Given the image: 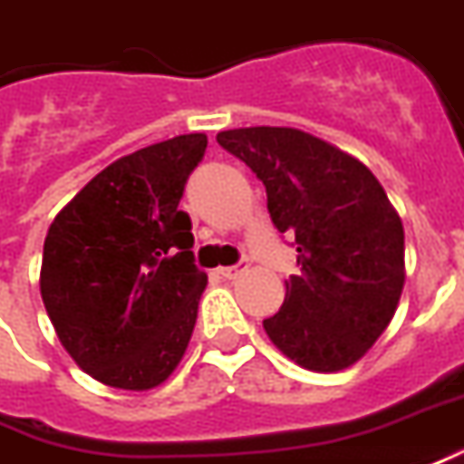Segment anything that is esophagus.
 Returning a JSON list of instances; mask_svg holds the SVG:
<instances>
[{
    "label": "esophagus",
    "instance_id": "34e87169",
    "mask_svg": "<svg viewBox=\"0 0 464 464\" xmlns=\"http://www.w3.org/2000/svg\"><path fill=\"white\" fill-rule=\"evenodd\" d=\"M248 271V261H241V264L236 266H223V268H218V274H221L223 278H238L241 274H246Z\"/></svg>",
    "mask_w": 464,
    "mask_h": 464
}]
</instances>
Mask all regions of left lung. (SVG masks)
<instances>
[{"label":"left lung","instance_id":"obj_1","mask_svg":"<svg viewBox=\"0 0 464 464\" xmlns=\"http://www.w3.org/2000/svg\"><path fill=\"white\" fill-rule=\"evenodd\" d=\"M266 188L278 233L294 236L299 276L264 319L268 339L299 367L339 372L387 329L404 286V231L367 165L294 128L216 135Z\"/></svg>","mask_w":464,"mask_h":464}]
</instances>
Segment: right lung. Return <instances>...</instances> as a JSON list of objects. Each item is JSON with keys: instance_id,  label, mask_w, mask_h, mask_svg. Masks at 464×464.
<instances>
[{"instance_id": "1", "label": "right lung", "mask_w": 464, "mask_h": 464, "mask_svg": "<svg viewBox=\"0 0 464 464\" xmlns=\"http://www.w3.org/2000/svg\"><path fill=\"white\" fill-rule=\"evenodd\" d=\"M206 145L190 132L120 158L47 231L44 309L70 356L108 387L153 390L186 354L208 278L178 203Z\"/></svg>"}]
</instances>
